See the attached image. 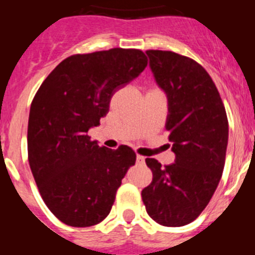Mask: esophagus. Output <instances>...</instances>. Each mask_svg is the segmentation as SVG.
Returning <instances> with one entry per match:
<instances>
[{
  "mask_svg": "<svg viewBox=\"0 0 255 255\" xmlns=\"http://www.w3.org/2000/svg\"><path fill=\"white\" fill-rule=\"evenodd\" d=\"M136 162H138V163H140V164H143L144 162H145V158H144L143 155H136Z\"/></svg>",
  "mask_w": 255,
  "mask_h": 255,
  "instance_id": "1",
  "label": "esophagus"
}]
</instances>
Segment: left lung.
<instances>
[{
    "label": "left lung",
    "mask_w": 255,
    "mask_h": 255,
    "mask_svg": "<svg viewBox=\"0 0 255 255\" xmlns=\"http://www.w3.org/2000/svg\"><path fill=\"white\" fill-rule=\"evenodd\" d=\"M155 84L167 97L166 129L175 162L162 167L147 158L153 179L141 190L157 224L179 227L203 212L217 189L226 158L229 123L224 103L206 70L171 51L145 52Z\"/></svg>",
    "instance_id": "left-lung-1"
}]
</instances>
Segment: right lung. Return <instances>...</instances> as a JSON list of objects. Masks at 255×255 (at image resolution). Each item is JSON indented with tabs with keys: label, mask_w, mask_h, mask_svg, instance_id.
<instances>
[{
	"label": "right lung",
	"mask_w": 255,
	"mask_h": 255,
	"mask_svg": "<svg viewBox=\"0 0 255 255\" xmlns=\"http://www.w3.org/2000/svg\"><path fill=\"white\" fill-rule=\"evenodd\" d=\"M147 66L139 49L112 48L67 57L46 78L30 106L29 164L49 211L64 224H100L136 154L100 147L88 130L110 111L115 92Z\"/></svg>",
	"instance_id": "obj_1"
}]
</instances>
